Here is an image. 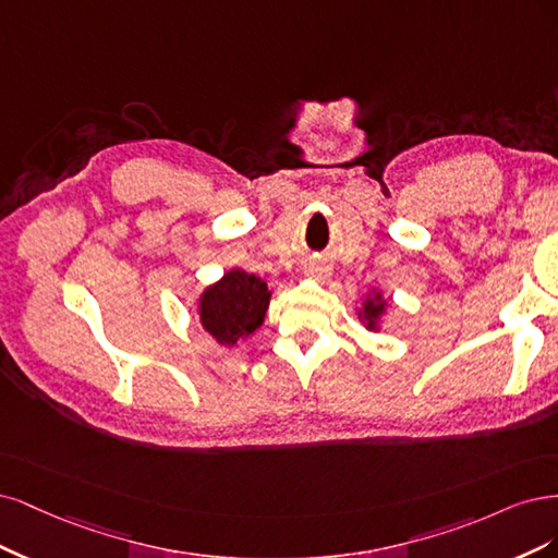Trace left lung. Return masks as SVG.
I'll list each match as a JSON object with an SVG mask.
<instances>
[{"label": "left lung", "instance_id": "obj_1", "mask_svg": "<svg viewBox=\"0 0 558 558\" xmlns=\"http://www.w3.org/2000/svg\"><path fill=\"white\" fill-rule=\"evenodd\" d=\"M385 308H387V303L380 292H375L373 296H368L364 301V311H359V317H362L366 329L377 331V322H380V317L385 315Z\"/></svg>", "mask_w": 558, "mask_h": 558}]
</instances>
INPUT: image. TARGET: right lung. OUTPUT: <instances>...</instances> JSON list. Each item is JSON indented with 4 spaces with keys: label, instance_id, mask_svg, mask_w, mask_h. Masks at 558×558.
<instances>
[{
    "label": "right lung",
    "instance_id": "right-lung-1",
    "mask_svg": "<svg viewBox=\"0 0 558 558\" xmlns=\"http://www.w3.org/2000/svg\"><path fill=\"white\" fill-rule=\"evenodd\" d=\"M271 292L262 278L231 268L218 282L206 287L199 299L202 327L220 345H236L255 333L268 311Z\"/></svg>",
    "mask_w": 558,
    "mask_h": 558
}]
</instances>
